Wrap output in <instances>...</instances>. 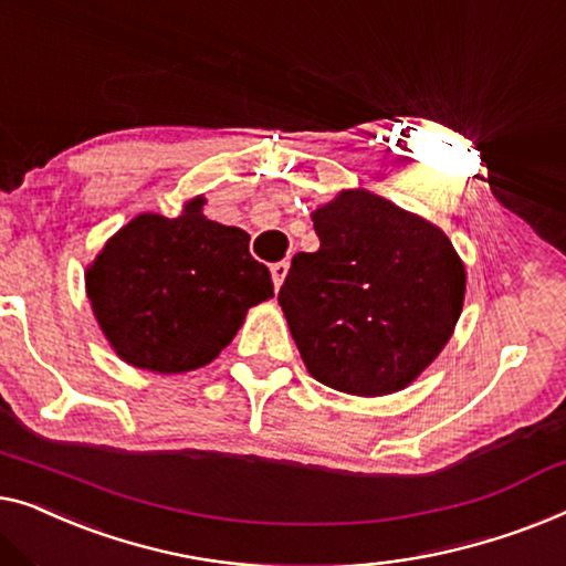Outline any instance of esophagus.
Returning <instances> with one entry per match:
<instances>
[{
	"instance_id": "esophagus-1",
	"label": "esophagus",
	"mask_w": 566,
	"mask_h": 566,
	"mask_svg": "<svg viewBox=\"0 0 566 566\" xmlns=\"http://www.w3.org/2000/svg\"><path fill=\"white\" fill-rule=\"evenodd\" d=\"M286 272H290V264L286 261H276V264H272V280H274V286L280 290Z\"/></svg>"
}]
</instances>
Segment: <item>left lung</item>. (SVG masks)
<instances>
[{"label":"left lung","instance_id":"8db88e82","mask_svg":"<svg viewBox=\"0 0 566 566\" xmlns=\"http://www.w3.org/2000/svg\"><path fill=\"white\" fill-rule=\"evenodd\" d=\"M321 249L297 253L280 290L317 381L379 397L408 387L449 344L467 272L441 228L366 189L313 212Z\"/></svg>","mask_w":566,"mask_h":566}]
</instances>
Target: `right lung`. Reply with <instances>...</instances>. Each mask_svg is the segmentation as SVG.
Returning <instances> with one entry per match:
<instances>
[{
	"instance_id": "add662e5",
	"label": "right lung",
	"mask_w": 566,
	"mask_h": 566,
	"mask_svg": "<svg viewBox=\"0 0 566 566\" xmlns=\"http://www.w3.org/2000/svg\"><path fill=\"white\" fill-rule=\"evenodd\" d=\"M143 212L86 269V297L123 361L158 374L192 371L226 348L249 307L274 297L272 274L249 253V233L202 214Z\"/></svg>"
}]
</instances>
